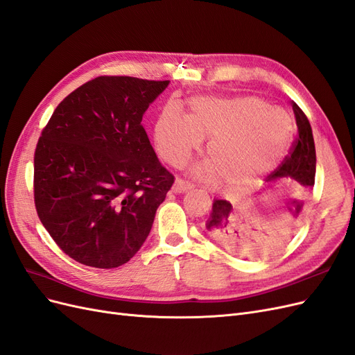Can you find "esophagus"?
<instances>
[{
	"mask_svg": "<svg viewBox=\"0 0 355 355\" xmlns=\"http://www.w3.org/2000/svg\"><path fill=\"white\" fill-rule=\"evenodd\" d=\"M192 187H194V185H192L189 180L178 178L176 182H175V185H173V191H175V192H187V191L191 189Z\"/></svg>",
	"mask_w": 355,
	"mask_h": 355,
	"instance_id": "esophagus-1",
	"label": "esophagus"
}]
</instances>
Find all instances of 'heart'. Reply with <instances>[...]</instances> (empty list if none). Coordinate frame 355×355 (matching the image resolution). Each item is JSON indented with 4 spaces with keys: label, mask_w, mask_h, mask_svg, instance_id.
<instances>
[{
    "label": "heart",
    "mask_w": 355,
    "mask_h": 355,
    "mask_svg": "<svg viewBox=\"0 0 355 355\" xmlns=\"http://www.w3.org/2000/svg\"><path fill=\"white\" fill-rule=\"evenodd\" d=\"M292 120L257 96L204 98L194 101L188 116L167 108L154 128L158 154L171 166H182L209 137V159L194 167L198 178L223 179L240 187L271 168L287 145Z\"/></svg>",
    "instance_id": "b5f03b06"
}]
</instances>
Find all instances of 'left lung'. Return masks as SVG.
<instances>
[{"mask_svg":"<svg viewBox=\"0 0 355 355\" xmlns=\"http://www.w3.org/2000/svg\"><path fill=\"white\" fill-rule=\"evenodd\" d=\"M296 118L297 135L288 149V154L283 158L278 167L266 178L268 182L283 179L295 182L302 188H313L315 182V145L313 128L305 112L299 108L296 102H292ZM300 204L295 202V213L300 211ZM206 231L213 240L223 247L235 252H249L253 244L252 235L244 230L243 222L232 210L231 202L227 200H216L213 202L211 213L206 222Z\"/></svg>","mask_w":355,"mask_h":355,"instance_id":"1","label":"left lung"}]
</instances>
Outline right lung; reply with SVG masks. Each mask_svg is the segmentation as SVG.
<instances>
[{
    "mask_svg": "<svg viewBox=\"0 0 355 355\" xmlns=\"http://www.w3.org/2000/svg\"><path fill=\"white\" fill-rule=\"evenodd\" d=\"M168 81L102 75L63 99L34 154V201L73 261L111 270L136 254L175 176L142 125Z\"/></svg>",
    "mask_w": 355,
    "mask_h": 355,
    "instance_id": "right-lung-1",
    "label": "right lung"
}]
</instances>
